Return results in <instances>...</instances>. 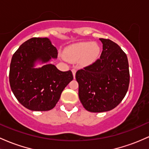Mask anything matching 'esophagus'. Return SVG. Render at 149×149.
I'll use <instances>...</instances> for the list:
<instances>
[{
    "label": "esophagus",
    "instance_id": "34e87169",
    "mask_svg": "<svg viewBox=\"0 0 149 149\" xmlns=\"http://www.w3.org/2000/svg\"><path fill=\"white\" fill-rule=\"evenodd\" d=\"M71 71H72V73H73V78H75V77H76V69H74V68H73V69H72V70H71Z\"/></svg>",
    "mask_w": 149,
    "mask_h": 149
}]
</instances>
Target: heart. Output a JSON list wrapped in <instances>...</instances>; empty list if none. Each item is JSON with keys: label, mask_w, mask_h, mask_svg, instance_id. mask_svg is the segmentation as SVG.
Masks as SVG:
<instances>
[{"label": "heart", "mask_w": 149, "mask_h": 149, "mask_svg": "<svg viewBox=\"0 0 149 149\" xmlns=\"http://www.w3.org/2000/svg\"><path fill=\"white\" fill-rule=\"evenodd\" d=\"M100 54V47L95 42H79L68 47L65 51L64 57L69 61H78L83 66L92 64Z\"/></svg>", "instance_id": "b5f03b06"}]
</instances>
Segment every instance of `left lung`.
<instances>
[{
	"instance_id": "8db88e82",
	"label": "left lung",
	"mask_w": 149,
	"mask_h": 149,
	"mask_svg": "<svg viewBox=\"0 0 149 149\" xmlns=\"http://www.w3.org/2000/svg\"><path fill=\"white\" fill-rule=\"evenodd\" d=\"M102 52L99 59L76 73L78 96L91 112H103L117 107L128 91L130 71L127 56L110 40L100 39Z\"/></svg>"
}]
</instances>
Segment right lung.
Here are the masks:
<instances>
[{
    "label": "right lung",
    "instance_id": "obj_1",
    "mask_svg": "<svg viewBox=\"0 0 149 149\" xmlns=\"http://www.w3.org/2000/svg\"><path fill=\"white\" fill-rule=\"evenodd\" d=\"M57 55L56 48L47 37L29 39L15 52L10 66V85L24 107L32 111L53 109L62 91L73 79L71 71H61L48 63ZM37 62L44 66L35 68Z\"/></svg>",
    "mask_w": 149,
    "mask_h": 149
}]
</instances>
